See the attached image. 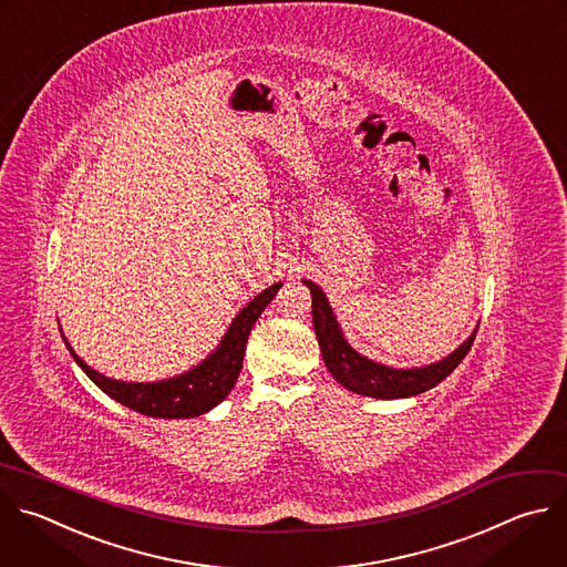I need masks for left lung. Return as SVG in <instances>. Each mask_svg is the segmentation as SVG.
<instances>
[{"label":"left lung","instance_id":"left-lung-1","mask_svg":"<svg viewBox=\"0 0 567 567\" xmlns=\"http://www.w3.org/2000/svg\"><path fill=\"white\" fill-rule=\"evenodd\" d=\"M305 285L311 291V313H313V329L316 338L324 358L327 369L331 371L333 379L362 396L371 399H408L423 394L432 388H436L441 381L461 364V360L472 349V342L476 338V331L447 358H443L436 364L419 367V369H392L379 362H371L355 353L347 340L340 333V327L333 318V311L318 285L311 280H305Z\"/></svg>","mask_w":567,"mask_h":567}]
</instances>
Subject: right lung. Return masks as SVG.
<instances>
[{
  "instance_id": "add662e5",
  "label": "right lung",
  "mask_w": 567,
  "mask_h": 567,
  "mask_svg": "<svg viewBox=\"0 0 567 567\" xmlns=\"http://www.w3.org/2000/svg\"><path fill=\"white\" fill-rule=\"evenodd\" d=\"M282 282L271 285L260 296H256L231 322L225 340L220 347L196 369L186 371L177 379L162 381V383H120L104 379L102 373L91 369L84 360L66 342L71 355L82 367L89 379L113 401L122 403L124 408L153 416V419H194L227 399L234 390L238 375L243 371V358L247 349V340L251 327L256 324L258 316L267 309L274 300Z\"/></svg>"
}]
</instances>
